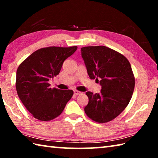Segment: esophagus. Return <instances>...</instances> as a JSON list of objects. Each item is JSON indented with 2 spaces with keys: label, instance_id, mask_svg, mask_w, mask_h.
Wrapping results in <instances>:
<instances>
[{
  "label": "esophagus",
  "instance_id": "34e87169",
  "mask_svg": "<svg viewBox=\"0 0 158 158\" xmlns=\"http://www.w3.org/2000/svg\"><path fill=\"white\" fill-rule=\"evenodd\" d=\"M74 95H80V94H81V92H80V91H79V90H75L74 91Z\"/></svg>",
  "mask_w": 158,
  "mask_h": 158
}]
</instances>
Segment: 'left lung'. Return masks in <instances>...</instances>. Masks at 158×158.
<instances>
[{
	"instance_id": "obj_1",
	"label": "left lung",
	"mask_w": 158,
	"mask_h": 158,
	"mask_svg": "<svg viewBox=\"0 0 158 158\" xmlns=\"http://www.w3.org/2000/svg\"><path fill=\"white\" fill-rule=\"evenodd\" d=\"M81 56L91 79H100V93L88 91L85 114L105 123L116 118L126 108L135 89V78L131 65L123 55L105 46L81 48Z\"/></svg>"
}]
</instances>
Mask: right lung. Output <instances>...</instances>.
Listing matches in <instances>:
<instances>
[{"label": "right lung", "instance_id": "right-lung-1", "mask_svg": "<svg viewBox=\"0 0 158 158\" xmlns=\"http://www.w3.org/2000/svg\"><path fill=\"white\" fill-rule=\"evenodd\" d=\"M77 49V46L42 48L18 67L16 77L18 96L36 119L49 121L56 118L73 97V90L52 89L49 81L59 74L64 60Z\"/></svg>", "mask_w": 158, "mask_h": 158}]
</instances>
